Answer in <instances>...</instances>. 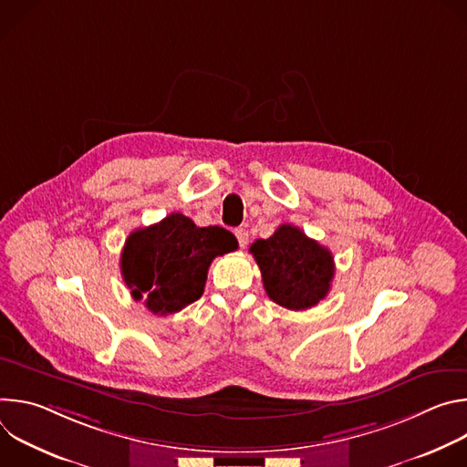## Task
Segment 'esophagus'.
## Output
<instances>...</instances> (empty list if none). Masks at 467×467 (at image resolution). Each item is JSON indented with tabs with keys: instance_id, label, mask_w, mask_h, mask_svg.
<instances>
[{
	"instance_id": "obj_1",
	"label": "esophagus",
	"mask_w": 467,
	"mask_h": 467,
	"mask_svg": "<svg viewBox=\"0 0 467 467\" xmlns=\"http://www.w3.org/2000/svg\"><path fill=\"white\" fill-rule=\"evenodd\" d=\"M234 234H236V240H238L240 247H245V245H247V242H249V234H247V231H245L244 227H238V229H234Z\"/></svg>"
}]
</instances>
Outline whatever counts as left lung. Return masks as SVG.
Masks as SVG:
<instances>
[{
	"instance_id": "obj_1",
	"label": "left lung",
	"mask_w": 467,
	"mask_h": 467,
	"mask_svg": "<svg viewBox=\"0 0 467 467\" xmlns=\"http://www.w3.org/2000/svg\"><path fill=\"white\" fill-rule=\"evenodd\" d=\"M264 290L290 310L316 306L330 290L335 258L330 251L294 225H281L268 240L251 244Z\"/></svg>"
}]
</instances>
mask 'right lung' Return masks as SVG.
<instances>
[{
	"mask_svg": "<svg viewBox=\"0 0 467 467\" xmlns=\"http://www.w3.org/2000/svg\"><path fill=\"white\" fill-rule=\"evenodd\" d=\"M236 247V238L223 227H197L173 213L129 234L119 268L130 296L166 316L202 297L211 262Z\"/></svg>",
	"mask_w": 467,
	"mask_h": 467,
	"instance_id": "add662e5",
	"label": "right lung"
}]
</instances>
